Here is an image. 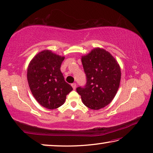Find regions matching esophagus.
Wrapping results in <instances>:
<instances>
[{
	"label": "esophagus",
	"mask_w": 153,
	"mask_h": 153,
	"mask_svg": "<svg viewBox=\"0 0 153 153\" xmlns=\"http://www.w3.org/2000/svg\"><path fill=\"white\" fill-rule=\"evenodd\" d=\"M72 88L74 89V90H75V89H76V84L75 83H72Z\"/></svg>",
	"instance_id": "obj_1"
}]
</instances>
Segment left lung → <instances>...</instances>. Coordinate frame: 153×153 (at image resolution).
Segmentation results:
<instances>
[{
  "label": "left lung",
  "mask_w": 153,
  "mask_h": 153,
  "mask_svg": "<svg viewBox=\"0 0 153 153\" xmlns=\"http://www.w3.org/2000/svg\"><path fill=\"white\" fill-rule=\"evenodd\" d=\"M81 62L86 74L84 88L76 91L87 107L98 110L106 107L114 99L118 90L121 70L117 61L108 51L95 48L82 56Z\"/></svg>",
  "instance_id": "obj_1"
}]
</instances>
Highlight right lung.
<instances>
[{
    "instance_id": "add662e5",
    "label": "right lung",
    "mask_w": 153,
    "mask_h": 153,
    "mask_svg": "<svg viewBox=\"0 0 153 153\" xmlns=\"http://www.w3.org/2000/svg\"><path fill=\"white\" fill-rule=\"evenodd\" d=\"M65 57L44 50L30 61L27 69V81L31 93L42 107L57 109L65 102L72 90L65 81L60 68Z\"/></svg>"
}]
</instances>
